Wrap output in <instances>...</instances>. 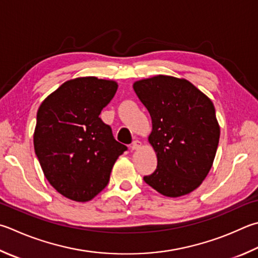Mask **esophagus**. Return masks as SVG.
Returning <instances> with one entry per match:
<instances>
[{"mask_svg": "<svg viewBox=\"0 0 258 258\" xmlns=\"http://www.w3.org/2000/svg\"><path fill=\"white\" fill-rule=\"evenodd\" d=\"M141 145H142V143L139 141V140H135V141H133V143L131 144V150H132V151H135V150H139L140 148H141Z\"/></svg>", "mask_w": 258, "mask_h": 258, "instance_id": "esophagus-1", "label": "esophagus"}]
</instances>
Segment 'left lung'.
I'll list each match as a JSON object with an SVG mask.
<instances>
[{
    "label": "left lung",
    "instance_id": "8db88e82",
    "mask_svg": "<svg viewBox=\"0 0 258 258\" xmlns=\"http://www.w3.org/2000/svg\"><path fill=\"white\" fill-rule=\"evenodd\" d=\"M133 89L151 116L149 142L158 159L144 181L168 198L189 194L208 176L217 153L213 102L186 79L162 74L134 82Z\"/></svg>",
    "mask_w": 258,
    "mask_h": 258
}]
</instances>
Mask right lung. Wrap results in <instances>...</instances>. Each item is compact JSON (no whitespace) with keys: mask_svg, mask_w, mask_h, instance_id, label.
Wrapping results in <instances>:
<instances>
[{"mask_svg":"<svg viewBox=\"0 0 258 258\" xmlns=\"http://www.w3.org/2000/svg\"><path fill=\"white\" fill-rule=\"evenodd\" d=\"M118 84L96 77L64 82L37 111L34 147L49 184L77 202L105 188L117 158L127 150L99 117Z\"/></svg>","mask_w":258,"mask_h":258,"instance_id":"1","label":"right lung"}]
</instances>
